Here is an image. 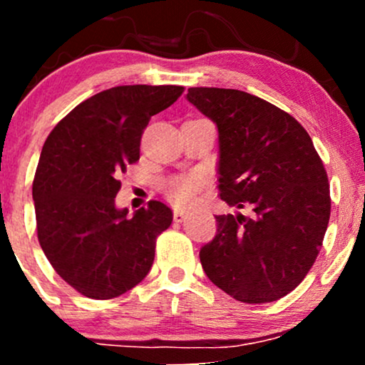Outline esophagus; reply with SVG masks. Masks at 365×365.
Listing matches in <instances>:
<instances>
[{
	"instance_id": "obj_1",
	"label": "esophagus",
	"mask_w": 365,
	"mask_h": 365,
	"mask_svg": "<svg viewBox=\"0 0 365 365\" xmlns=\"http://www.w3.org/2000/svg\"><path fill=\"white\" fill-rule=\"evenodd\" d=\"M173 220L177 221V223H182V221L185 220V212H183L182 209H175V211H173Z\"/></svg>"
}]
</instances>
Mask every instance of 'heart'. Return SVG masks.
<instances>
[{"instance_id": "obj_1", "label": "heart", "mask_w": 365, "mask_h": 365, "mask_svg": "<svg viewBox=\"0 0 365 365\" xmlns=\"http://www.w3.org/2000/svg\"><path fill=\"white\" fill-rule=\"evenodd\" d=\"M200 183H202V180H200L199 175H187V177L171 180L166 192H168V197L177 206H187L194 200L195 192L200 188Z\"/></svg>"}]
</instances>
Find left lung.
<instances>
[{
  "mask_svg": "<svg viewBox=\"0 0 365 365\" xmlns=\"http://www.w3.org/2000/svg\"><path fill=\"white\" fill-rule=\"evenodd\" d=\"M187 101L217 128L220 195L250 215L216 216L200 249L207 278L245 304L274 302L305 278L329 223V183L293 116L235 89L190 87Z\"/></svg>",
  "mask_w": 365,
  "mask_h": 365,
  "instance_id": "8db88e82",
  "label": "left lung"
}]
</instances>
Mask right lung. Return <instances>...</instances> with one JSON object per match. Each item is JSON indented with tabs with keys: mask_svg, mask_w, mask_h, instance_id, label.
<instances>
[{
	"mask_svg": "<svg viewBox=\"0 0 365 365\" xmlns=\"http://www.w3.org/2000/svg\"><path fill=\"white\" fill-rule=\"evenodd\" d=\"M182 92L180 86L103 91L73 108L44 142L32 185L37 238L54 271L89 299L120 297L153 267L156 238L173 212L150 200L130 217L115 197L120 173L139 161L150 116Z\"/></svg>",
	"mask_w": 365,
	"mask_h": 365,
	"instance_id": "right-lung-1",
	"label": "right lung"
}]
</instances>
